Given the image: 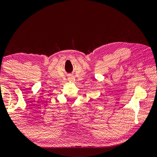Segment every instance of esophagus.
<instances>
[{
    "mask_svg": "<svg viewBox=\"0 0 157 157\" xmlns=\"http://www.w3.org/2000/svg\"><path fill=\"white\" fill-rule=\"evenodd\" d=\"M68 80L70 82H73L75 80V79H74L73 77H70V78H68Z\"/></svg>",
    "mask_w": 157,
    "mask_h": 157,
    "instance_id": "1",
    "label": "esophagus"
}]
</instances>
